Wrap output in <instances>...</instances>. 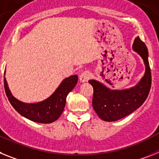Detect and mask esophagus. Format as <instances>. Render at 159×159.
Here are the masks:
<instances>
[{"instance_id": "1", "label": "esophagus", "mask_w": 159, "mask_h": 159, "mask_svg": "<svg viewBox=\"0 0 159 159\" xmlns=\"http://www.w3.org/2000/svg\"><path fill=\"white\" fill-rule=\"evenodd\" d=\"M91 77H92L91 73L88 71H85L81 73V75H80V80L81 83L87 82L89 79H91Z\"/></svg>"}]
</instances>
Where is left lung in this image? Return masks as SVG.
Masks as SVG:
<instances>
[{"mask_svg": "<svg viewBox=\"0 0 159 159\" xmlns=\"http://www.w3.org/2000/svg\"><path fill=\"white\" fill-rule=\"evenodd\" d=\"M132 48L143 58L146 67L145 74L135 86L128 89L111 90L95 80L88 81L94 90V110L104 121H117L126 117L142 106L149 95L151 87V72L148 50L139 36L134 39Z\"/></svg>", "mask_w": 159, "mask_h": 159, "instance_id": "obj_1", "label": "left lung"}]
</instances>
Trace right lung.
<instances>
[{
  "label": "right lung",
  "instance_id": "obj_1",
  "mask_svg": "<svg viewBox=\"0 0 159 159\" xmlns=\"http://www.w3.org/2000/svg\"><path fill=\"white\" fill-rule=\"evenodd\" d=\"M78 82L76 75L64 79L54 93L45 100L36 103H25L12 96L4 78L5 93L14 109L22 116L36 123H51L59 119L66 104V98Z\"/></svg>",
  "mask_w": 159,
  "mask_h": 159
}]
</instances>
